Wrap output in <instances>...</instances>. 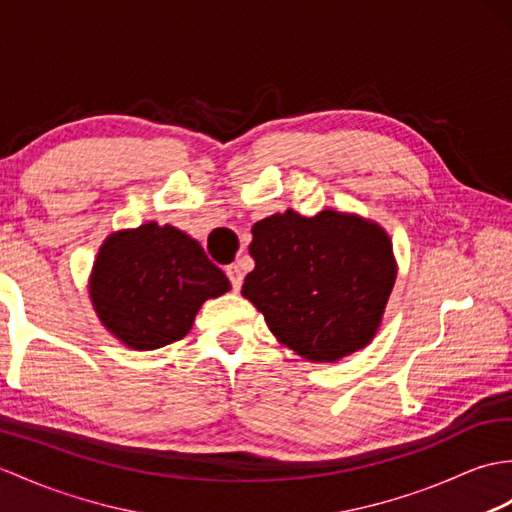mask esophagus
Wrapping results in <instances>:
<instances>
[{
	"instance_id": "obj_1",
	"label": "esophagus",
	"mask_w": 512,
	"mask_h": 512,
	"mask_svg": "<svg viewBox=\"0 0 512 512\" xmlns=\"http://www.w3.org/2000/svg\"><path fill=\"white\" fill-rule=\"evenodd\" d=\"M227 277H229V281H231V288H233L235 292L242 288L244 275H242V268H240V264H231V266H227Z\"/></svg>"
}]
</instances>
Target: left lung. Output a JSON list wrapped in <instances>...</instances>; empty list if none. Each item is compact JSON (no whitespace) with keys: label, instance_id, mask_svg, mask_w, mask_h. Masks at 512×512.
Segmentation results:
<instances>
[{"label":"left lung","instance_id":"8db88e82","mask_svg":"<svg viewBox=\"0 0 512 512\" xmlns=\"http://www.w3.org/2000/svg\"><path fill=\"white\" fill-rule=\"evenodd\" d=\"M242 294L272 334L312 362H336L366 347L395 285L392 244L382 227L340 211L303 218L288 209L253 227Z\"/></svg>","mask_w":512,"mask_h":512}]
</instances>
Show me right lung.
Wrapping results in <instances>:
<instances>
[{"label": "right lung", "instance_id": "right-lung-1", "mask_svg": "<svg viewBox=\"0 0 512 512\" xmlns=\"http://www.w3.org/2000/svg\"><path fill=\"white\" fill-rule=\"evenodd\" d=\"M229 290L227 275L196 240L157 222L111 235L91 275L104 327L141 351L185 338L200 305Z\"/></svg>", "mask_w": 512, "mask_h": 512}]
</instances>
